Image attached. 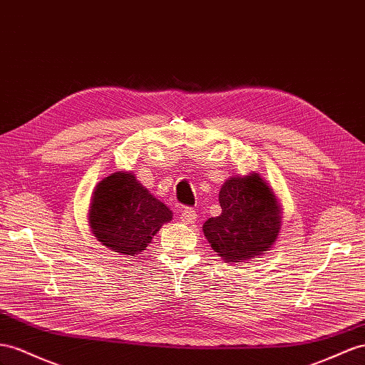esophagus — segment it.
<instances>
[{"label":"esophagus","mask_w":365,"mask_h":365,"mask_svg":"<svg viewBox=\"0 0 365 365\" xmlns=\"http://www.w3.org/2000/svg\"><path fill=\"white\" fill-rule=\"evenodd\" d=\"M180 219L183 223H186V225H191V223L197 220V212H195L192 208H185V210H182Z\"/></svg>","instance_id":"34e87169"}]
</instances>
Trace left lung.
Masks as SVG:
<instances>
[{"instance_id": "obj_1", "label": "left lung", "mask_w": 365, "mask_h": 365, "mask_svg": "<svg viewBox=\"0 0 365 365\" xmlns=\"http://www.w3.org/2000/svg\"><path fill=\"white\" fill-rule=\"evenodd\" d=\"M220 216L203 223V235L225 262L242 264L267 255L282 228V205L257 173L231 175L219 192Z\"/></svg>"}]
</instances>
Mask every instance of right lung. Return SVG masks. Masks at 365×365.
Returning a JSON list of instances; mask_svg holds the SVG:
<instances>
[{
  "label": "right lung",
  "mask_w": 365,
  "mask_h": 365,
  "mask_svg": "<svg viewBox=\"0 0 365 365\" xmlns=\"http://www.w3.org/2000/svg\"><path fill=\"white\" fill-rule=\"evenodd\" d=\"M173 211L135 179L117 171L100 180L92 192L88 223L101 245L123 256L142 255Z\"/></svg>",
  "instance_id": "right-lung-1"
}]
</instances>
